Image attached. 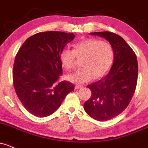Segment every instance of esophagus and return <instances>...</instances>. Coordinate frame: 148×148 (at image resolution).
Here are the masks:
<instances>
[{
	"mask_svg": "<svg viewBox=\"0 0 148 148\" xmlns=\"http://www.w3.org/2000/svg\"><path fill=\"white\" fill-rule=\"evenodd\" d=\"M83 86H81V85H76L75 86H74V88H75V89H81V88H82Z\"/></svg>",
	"mask_w": 148,
	"mask_h": 148,
	"instance_id": "34e87169",
	"label": "esophagus"
}]
</instances>
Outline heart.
Wrapping results in <instances>:
<instances>
[{
	"mask_svg": "<svg viewBox=\"0 0 148 148\" xmlns=\"http://www.w3.org/2000/svg\"><path fill=\"white\" fill-rule=\"evenodd\" d=\"M76 57L82 58V67L67 76L73 83L82 84L94 79L103 77L112 64L114 52L111 45L104 41L86 38L75 44L73 50L64 49L60 53V62L66 70L74 68Z\"/></svg>",
	"mask_w": 148,
	"mask_h": 148,
	"instance_id": "1",
	"label": "heart"
}]
</instances>
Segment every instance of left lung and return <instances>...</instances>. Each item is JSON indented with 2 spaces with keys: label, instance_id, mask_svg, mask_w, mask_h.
<instances>
[{
  "label": "left lung",
  "instance_id": "obj_1",
  "mask_svg": "<svg viewBox=\"0 0 148 148\" xmlns=\"http://www.w3.org/2000/svg\"><path fill=\"white\" fill-rule=\"evenodd\" d=\"M90 34L106 38L114 57L107 75L87 86L92 96L84 102V109L95 120L107 121L119 115L129 105L136 89L138 60L132 48L120 36L109 31Z\"/></svg>",
  "mask_w": 148,
  "mask_h": 148
}]
</instances>
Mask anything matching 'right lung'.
<instances>
[{"instance_id": "add662e5", "label": "right lung", "mask_w": 148, "mask_h": 148, "mask_svg": "<svg viewBox=\"0 0 148 148\" xmlns=\"http://www.w3.org/2000/svg\"><path fill=\"white\" fill-rule=\"evenodd\" d=\"M74 38V34L44 31L30 36L19 49L13 64V86L33 115H51L74 90L73 84L59 80L63 73L60 53Z\"/></svg>"}]
</instances>
